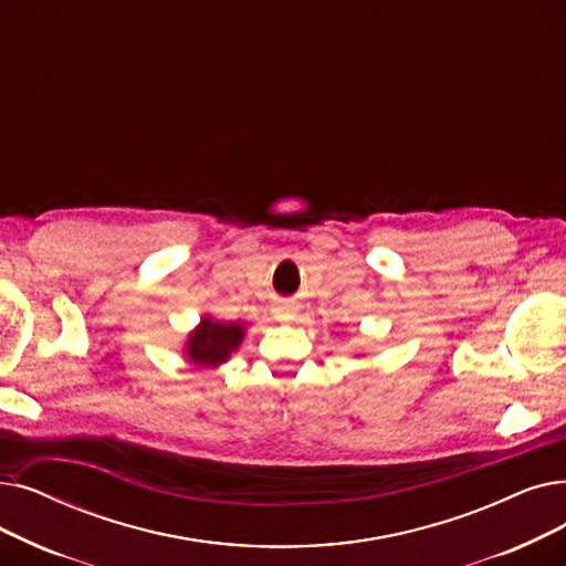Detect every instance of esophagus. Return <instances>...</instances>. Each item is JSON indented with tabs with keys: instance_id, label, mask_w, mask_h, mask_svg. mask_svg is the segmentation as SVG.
<instances>
[{
	"instance_id": "obj_1",
	"label": "esophagus",
	"mask_w": 566,
	"mask_h": 566,
	"mask_svg": "<svg viewBox=\"0 0 566 566\" xmlns=\"http://www.w3.org/2000/svg\"><path fill=\"white\" fill-rule=\"evenodd\" d=\"M296 305L293 303H280V305H275L273 307V314H275V318H282V322H289V318H293L296 316Z\"/></svg>"
}]
</instances>
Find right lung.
I'll use <instances>...</instances> for the list:
<instances>
[{
  "mask_svg": "<svg viewBox=\"0 0 566 566\" xmlns=\"http://www.w3.org/2000/svg\"><path fill=\"white\" fill-rule=\"evenodd\" d=\"M244 328L240 324H219L206 316L201 326L189 337L187 354L199 365H219L229 358L233 349H238Z\"/></svg>",
  "mask_w": 566,
  "mask_h": 566,
  "instance_id": "1",
  "label": "right lung"
}]
</instances>
